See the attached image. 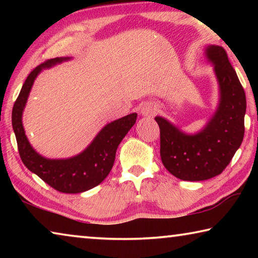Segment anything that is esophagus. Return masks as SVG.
<instances>
[{"instance_id":"1","label":"esophagus","mask_w":258,"mask_h":258,"mask_svg":"<svg viewBox=\"0 0 258 258\" xmlns=\"http://www.w3.org/2000/svg\"><path fill=\"white\" fill-rule=\"evenodd\" d=\"M157 112V107L154 103H146L141 109L142 116L145 117H152Z\"/></svg>"}]
</instances>
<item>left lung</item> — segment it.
Wrapping results in <instances>:
<instances>
[{
  "label": "left lung",
  "instance_id": "obj_1",
  "mask_svg": "<svg viewBox=\"0 0 258 258\" xmlns=\"http://www.w3.org/2000/svg\"><path fill=\"white\" fill-rule=\"evenodd\" d=\"M205 55L214 66L220 91L217 108L207 124L187 134L164 117H155L160 130L161 161L183 181H205L221 174L244 134L246 94L228 54L222 46L208 45Z\"/></svg>",
  "mask_w": 258,
  "mask_h": 258
}]
</instances>
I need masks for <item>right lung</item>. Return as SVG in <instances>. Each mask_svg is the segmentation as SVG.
I'll return each instance as SVG.
<instances>
[{
  "instance_id": "1",
  "label": "right lung",
  "mask_w": 258,
  "mask_h": 258,
  "mask_svg": "<svg viewBox=\"0 0 258 258\" xmlns=\"http://www.w3.org/2000/svg\"><path fill=\"white\" fill-rule=\"evenodd\" d=\"M69 56H60L41 63L26 78L12 109V127L16 134L20 158L30 172L63 194H81L99 185L110 173L116 150L121 140L137 121L133 112L107 124L81 154L66 159H49L41 156L30 145L25 134L23 112L34 81L43 69L67 61Z\"/></svg>"
}]
</instances>
